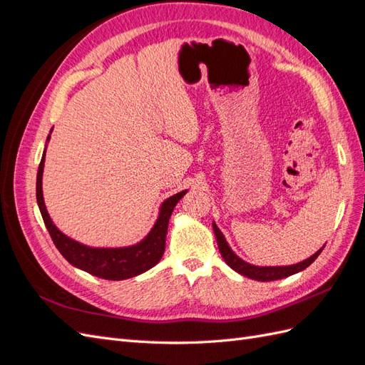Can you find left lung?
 I'll use <instances>...</instances> for the list:
<instances>
[{
  "label": "left lung",
  "instance_id": "left-lung-1",
  "mask_svg": "<svg viewBox=\"0 0 365 365\" xmlns=\"http://www.w3.org/2000/svg\"><path fill=\"white\" fill-rule=\"evenodd\" d=\"M213 230H215V236L217 240V247L220 251V256L224 257L225 263L231 269H235L236 272L245 275L248 279H254L257 282H272V280H280L284 277H289L292 274L300 272L303 269H306L309 264H311L318 256L319 252L323 251V248H319L314 256H311L309 259L303 260V262H298L295 264H289V267H256V264H251L245 260H242L239 256L233 252V250L230 248L228 242L225 240L222 231L217 228V225L213 222Z\"/></svg>",
  "mask_w": 365,
  "mask_h": 365
}]
</instances>
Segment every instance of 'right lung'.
Here are the masks:
<instances>
[{
    "mask_svg": "<svg viewBox=\"0 0 365 365\" xmlns=\"http://www.w3.org/2000/svg\"><path fill=\"white\" fill-rule=\"evenodd\" d=\"M48 140L50 135L47 137V141ZM43 163H46V149H43L36 176L38 205L41 210L43 224H46L53 239V244L56 245L59 252L73 264V267L105 280H125L135 277V275L150 269L161 260L165 248V235H168L169 219L172 216L175 205L178 204V201L187 193V190H182L168 197V200L161 204L157 222L153 224L149 235L143 240H140L138 244L121 248H94L83 245L81 242L63 235L62 231L53 224L42 195Z\"/></svg>",
    "mask_w": 365,
    "mask_h": 365,
    "instance_id": "right-lung-1",
    "label": "right lung"
}]
</instances>
